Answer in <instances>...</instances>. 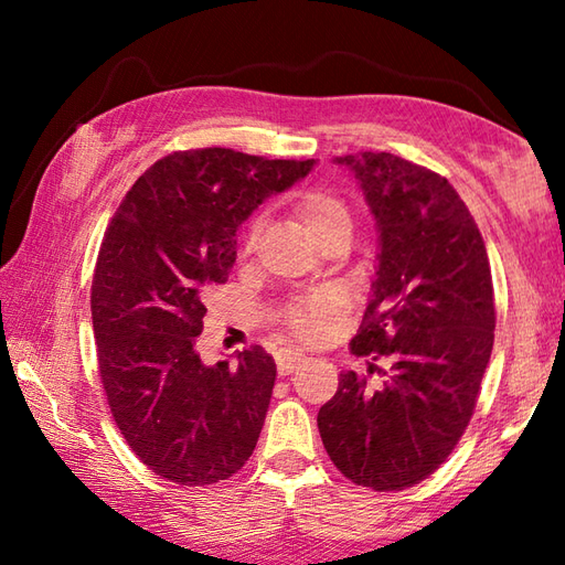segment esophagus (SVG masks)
I'll return each mask as SVG.
<instances>
[{"mask_svg": "<svg viewBox=\"0 0 565 565\" xmlns=\"http://www.w3.org/2000/svg\"><path fill=\"white\" fill-rule=\"evenodd\" d=\"M303 362H306L303 354H284L276 359V369H279V376H291Z\"/></svg>", "mask_w": 565, "mask_h": 565, "instance_id": "34e87169", "label": "esophagus"}]
</instances>
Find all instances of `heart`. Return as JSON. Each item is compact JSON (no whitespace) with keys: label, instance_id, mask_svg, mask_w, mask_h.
<instances>
[{"label":"heart","instance_id":"obj_1","mask_svg":"<svg viewBox=\"0 0 565 565\" xmlns=\"http://www.w3.org/2000/svg\"><path fill=\"white\" fill-rule=\"evenodd\" d=\"M296 213L308 227V233L316 239L332 233L334 227L352 225V215L350 209H347V203L334 194V191L328 189H310L306 194L298 196ZM259 231L262 218L259 215H252L245 225L243 237H239V249H243V255H249V252L255 249ZM334 313H338V301H334V296L318 291L294 298L284 310V322L294 338L301 342H318L322 334L328 332Z\"/></svg>","mask_w":565,"mask_h":565}]
</instances>
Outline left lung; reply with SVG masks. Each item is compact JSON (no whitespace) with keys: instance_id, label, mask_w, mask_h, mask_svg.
<instances>
[{"instance_id":"8db88e82","label":"left lung","mask_w":565,"mask_h":565,"mask_svg":"<svg viewBox=\"0 0 565 565\" xmlns=\"http://www.w3.org/2000/svg\"><path fill=\"white\" fill-rule=\"evenodd\" d=\"M334 162L354 174L379 227L374 294L350 347L382 381L340 374L318 429L352 483L388 493L435 473L471 423L495 338L493 276L447 179L391 152Z\"/></svg>"}]
</instances>
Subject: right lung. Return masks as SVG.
<instances>
[{
    "label": "right lung",
    "instance_id": "add662e5",
    "mask_svg": "<svg viewBox=\"0 0 565 565\" xmlns=\"http://www.w3.org/2000/svg\"><path fill=\"white\" fill-rule=\"evenodd\" d=\"M313 164L179 150L138 177L106 227L92 281L102 386L128 447L167 481H225L257 447L276 364L259 344L203 364V301L227 281L237 227Z\"/></svg>",
    "mask_w": 565,
    "mask_h": 565
}]
</instances>
